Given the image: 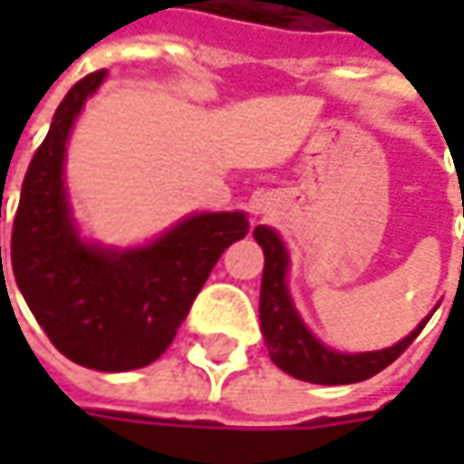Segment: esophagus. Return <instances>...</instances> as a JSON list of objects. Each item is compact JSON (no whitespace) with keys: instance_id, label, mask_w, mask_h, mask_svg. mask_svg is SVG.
I'll use <instances>...</instances> for the list:
<instances>
[{"instance_id":"obj_1","label":"esophagus","mask_w":464,"mask_h":464,"mask_svg":"<svg viewBox=\"0 0 464 464\" xmlns=\"http://www.w3.org/2000/svg\"><path fill=\"white\" fill-rule=\"evenodd\" d=\"M253 208H256V217H260V219H268V217H274V214H276V204H274V198H271V196H258V198H256V204H253Z\"/></svg>"}]
</instances>
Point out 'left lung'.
I'll return each instance as SVG.
<instances>
[{
    "mask_svg": "<svg viewBox=\"0 0 464 464\" xmlns=\"http://www.w3.org/2000/svg\"><path fill=\"white\" fill-rule=\"evenodd\" d=\"M253 237L258 240L266 256L263 281H260V333L266 338L271 362L302 382L312 384H353L380 374L384 366H390L405 348L413 343L423 325L420 320L416 330H411L395 346L382 351H362V353H343L325 346L320 338H314L304 320L299 317L295 299L289 295V253L286 245L278 237L274 227L258 224ZM437 310V307H434Z\"/></svg>",
    "mask_w": 464,
    "mask_h": 464,
    "instance_id": "1",
    "label": "left lung"
}]
</instances>
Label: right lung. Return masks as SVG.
<instances>
[{
    "instance_id": "right-lung-1",
    "label": "right lung",
    "mask_w": 464,
    "mask_h": 464,
    "mask_svg": "<svg viewBox=\"0 0 464 464\" xmlns=\"http://www.w3.org/2000/svg\"><path fill=\"white\" fill-rule=\"evenodd\" d=\"M102 80L105 72L87 74L66 92L27 168L12 227V274L66 359L98 372H129L165 353L211 268L247 235L250 222L245 211H206L147 245L84 240L63 186V162L74 121Z\"/></svg>"
}]
</instances>
